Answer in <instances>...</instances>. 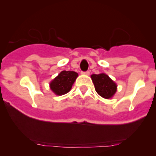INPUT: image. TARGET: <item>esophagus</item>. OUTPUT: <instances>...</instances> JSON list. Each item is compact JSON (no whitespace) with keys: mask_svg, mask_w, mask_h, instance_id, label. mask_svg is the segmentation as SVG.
I'll return each mask as SVG.
<instances>
[{"mask_svg":"<svg viewBox=\"0 0 156 156\" xmlns=\"http://www.w3.org/2000/svg\"><path fill=\"white\" fill-rule=\"evenodd\" d=\"M82 74H86V75H89V70H86V71H82Z\"/></svg>","mask_w":156,"mask_h":156,"instance_id":"esophagus-1","label":"esophagus"}]
</instances>
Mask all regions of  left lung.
Here are the masks:
<instances>
[{"label": "left lung", "instance_id": "8db88e82", "mask_svg": "<svg viewBox=\"0 0 156 156\" xmlns=\"http://www.w3.org/2000/svg\"><path fill=\"white\" fill-rule=\"evenodd\" d=\"M91 78L94 84L95 89L101 97L109 99L115 93L117 86L108 75L105 74H93Z\"/></svg>", "mask_w": 156, "mask_h": 156}]
</instances>
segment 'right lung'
Listing matches in <instances>:
<instances>
[{"label": "right lung", "mask_w": 156, "mask_h": 156, "mask_svg": "<svg viewBox=\"0 0 156 156\" xmlns=\"http://www.w3.org/2000/svg\"><path fill=\"white\" fill-rule=\"evenodd\" d=\"M77 77L78 73L70 70H63L50 83L51 89L57 95L66 94L70 90Z\"/></svg>", "instance_id": "right-lung-1"}]
</instances>
